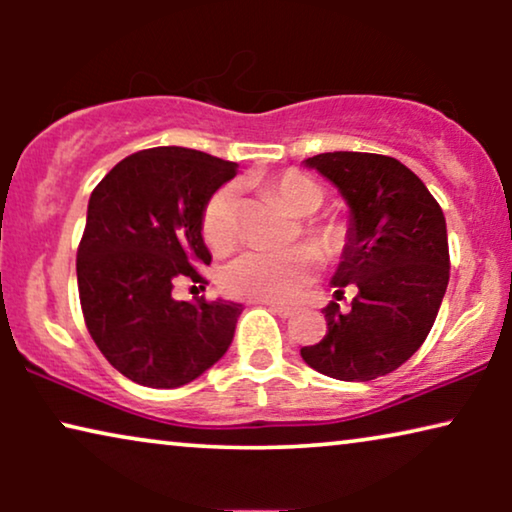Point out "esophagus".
Listing matches in <instances>:
<instances>
[{"instance_id": "1", "label": "esophagus", "mask_w": 512, "mask_h": 512, "mask_svg": "<svg viewBox=\"0 0 512 512\" xmlns=\"http://www.w3.org/2000/svg\"><path fill=\"white\" fill-rule=\"evenodd\" d=\"M265 307H268L270 312H275L277 317H282V319H289V317H293V310L291 307H282V305H272V303H263Z\"/></svg>"}]
</instances>
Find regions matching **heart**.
Instances as JSON below:
<instances>
[{
	"label": "heart",
	"instance_id": "1",
	"mask_svg": "<svg viewBox=\"0 0 512 512\" xmlns=\"http://www.w3.org/2000/svg\"><path fill=\"white\" fill-rule=\"evenodd\" d=\"M265 188L277 195L293 216H312L326 200L324 188L296 170L265 179ZM237 207L240 202L235 186H221L209 195L200 221L202 237L209 249L226 251L233 247L237 237ZM303 235L324 258L340 254L347 240V230L338 221H307L303 223ZM312 268L314 256L305 247L289 251H247L221 270V284L235 298L256 300V303H291L303 291Z\"/></svg>",
	"mask_w": 512,
	"mask_h": 512
}]
</instances>
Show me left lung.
Returning <instances> with one entry per match:
<instances>
[{
  "mask_svg": "<svg viewBox=\"0 0 512 512\" xmlns=\"http://www.w3.org/2000/svg\"><path fill=\"white\" fill-rule=\"evenodd\" d=\"M349 207L347 244L331 277L335 298L354 291L352 310L328 303V331L300 356L321 375L368 382L403 366L438 317L450 251L443 209L415 172L380 153L333 151L305 160Z\"/></svg>",
  "mask_w": 512,
  "mask_h": 512,
  "instance_id": "8db88e82",
  "label": "left lung"
}]
</instances>
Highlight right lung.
Masks as SVG:
<instances>
[{
  "label": "right lung",
  "mask_w": 512,
  "mask_h": 512,
  "mask_svg": "<svg viewBox=\"0 0 512 512\" xmlns=\"http://www.w3.org/2000/svg\"><path fill=\"white\" fill-rule=\"evenodd\" d=\"M235 172L230 160L158 146L123 158L90 193L76 251L83 319L104 359L142 387L193 382L233 342L240 303H188L172 289L207 284L202 209Z\"/></svg>",
  "instance_id": "right-lung-1"
}]
</instances>
